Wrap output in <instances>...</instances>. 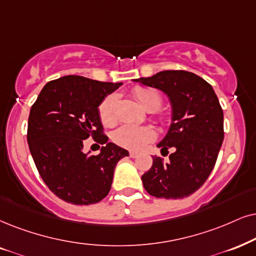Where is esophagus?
Wrapping results in <instances>:
<instances>
[{
	"mask_svg": "<svg viewBox=\"0 0 256 256\" xmlns=\"http://www.w3.org/2000/svg\"><path fill=\"white\" fill-rule=\"evenodd\" d=\"M137 156H138L137 152H134V151H131V152H130V157H131V158H136Z\"/></svg>",
	"mask_w": 256,
	"mask_h": 256,
	"instance_id": "34e87169",
	"label": "esophagus"
}]
</instances>
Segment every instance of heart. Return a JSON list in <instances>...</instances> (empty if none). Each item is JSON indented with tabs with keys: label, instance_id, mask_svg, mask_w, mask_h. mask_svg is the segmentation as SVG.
Wrapping results in <instances>:
<instances>
[{
	"label": "heart",
	"instance_id": "heart-1",
	"mask_svg": "<svg viewBox=\"0 0 256 256\" xmlns=\"http://www.w3.org/2000/svg\"><path fill=\"white\" fill-rule=\"evenodd\" d=\"M132 94L136 100L146 111H156L163 102V96L157 88L148 86H136L132 90ZM116 105H117V96L108 94L100 102L98 108L99 118L106 126H112L117 122V113H116ZM157 117L160 119L164 117L162 113H156ZM154 138V132L148 126H137L131 124H125L117 128L112 134V139L119 146L130 148V150H139L145 144L151 142Z\"/></svg>",
	"mask_w": 256,
	"mask_h": 256
}]
</instances>
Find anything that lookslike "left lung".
<instances>
[{
  "label": "left lung",
  "mask_w": 256,
  "mask_h": 256,
  "mask_svg": "<svg viewBox=\"0 0 256 256\" xmlns=\"http://www.w3.org/2000/svg\"><path fill=\"white\" fill-rule=\"evenodd\" d=\"M136 82L163 90L172 105V122L162 151L174 148L166 163L154 156L143 176V186L157 198L177 200L192 195L214 169L221 148L223 111L218 96L204 79L186 70H162Z\"/></svg>",
  "instance_id": "left-lung-1"
}]
</instances>
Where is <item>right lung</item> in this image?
<instances>
[{
    "label": "right lung",
    "mask_w": 256,
    "mask_h": 256,
    "mask_svg": "<svg viewBox=\"0 0 256 256\" xmlns=\"http://www.w3.org/2000/svg\"><path fill=\"white\" fill-rule=\"evenodd\" d=\"M122 82L67 76L47 82L30 108L27 140L50 190L64 202L88 206L105 198L125 148L108 143L98 106ZM106 144L99 155L84 154V139Z\"/></svg>",
    "instance_id": "right-lung-1"
}]
</instances>
